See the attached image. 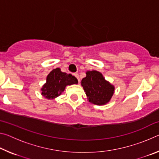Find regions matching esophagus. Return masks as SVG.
I'll return each mask as SVG.
<instances>
[{"label":"esophagus","instance_id":"1","mask_svg":"<svg viewBox=\"0 0 159 159\" xmlns=\"http://www.w3.org/2000/svg\"><path fill=\"white\" fill-rule=\"evenodd\" d=\"M74 76L76 78V79H78V81H79V83L80 82V78H79V75L78 74H74Z\"/></svg>","mask_w":159,"mask_h":159}]
</instances>
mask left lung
I'll use <instances>...</instances> for the list:
<instances>
[{
	"label": "left lung",
	"mask_w": 159,
	"mask_h": 159,
	"mask_svg": "<svg viewBox=\"0 0 159 159\" xmlns=\"http://www.w3.org/2000/svg\"><path fill=\"white\" fill-rule=\"evenodd\" d=\"M81 85L89 102L97 105L108 103L114 93V86L104 79L100 72L95 70L86 72Z\"/></svg>",
	"instance_id": "obj_1"
}]
</instances>
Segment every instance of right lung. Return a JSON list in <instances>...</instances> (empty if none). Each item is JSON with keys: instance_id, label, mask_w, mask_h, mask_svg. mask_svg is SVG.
Segmentation results:
<instances>
[{"instance_id": "right-lung-1", "label": "right lung", "mask_w": 159, "mask_h": 159, "mask_svg": "<svg viewBox=\"0 0 159 159\" xmlns=\"http://www.w3.org/2000/svg\"><path fill=\"white\" fill-rule=\"evenodd\" d=\"M77 83L76 77L61 71L60 68H56L48 75L46 83L41 88V95L48 99H53L64 92L66 85Z\"/></svg>"}]
</instances>
